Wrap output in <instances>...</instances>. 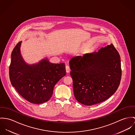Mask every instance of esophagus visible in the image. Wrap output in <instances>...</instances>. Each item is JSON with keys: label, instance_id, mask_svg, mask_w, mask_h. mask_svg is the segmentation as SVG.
Segmentation results:
<instances>
[{"label": "esophagus", "instance_id": "34e87169", "mask_svg": "<svg viewBox=\"0 0 135 135\" xmlns=\"http://www.w3.org/2000/svg\"><path fill=\"white\" fill-rule=\"evenodd\" d=\"M66 73H69L70 71V67L68 65H66Z\"/></svg>", "mask_w": 135, "mask_h": 135}]
</instances>
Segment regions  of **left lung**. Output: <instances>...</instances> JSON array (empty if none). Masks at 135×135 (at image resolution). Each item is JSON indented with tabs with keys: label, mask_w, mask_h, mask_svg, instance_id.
Masks as SVG:
<instances>
[{
	"label": "left lung",
	"mask_w": 135,
	"mask_h": 135,
	"mask_svg": "<svg viewBox=\"0 0 135 135\" xmlns=\"http://www.w3.org/2000/svg\"><path fill=\"white\" fill-rule=\"evenodd\" d=\"M75 98L91 105L102 103L118 89L121 79L120 58L112 44L97 52L77 56L69 61Z\"/></svg>",
	"instance_id": "left-lung-1"
}]
</instances>
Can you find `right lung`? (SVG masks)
<instances>
[{
    "instance_id": "1",
    "label": "right lung",
    "mask_w": 135,
    "mask_h": 135,
    "mask_svg": "<svg viewBox=\"0 0 135 135\" xmlns=\"http://www.w3.org/2000/svg\"><path fill=\"white\" fill-rule=\"evenodd\" d=\"M21 43L16 45L11 53L9 67L11 84L29 102L44 103L51 98L54 86L66 74L65 64H53L45 58L28 64L22 56Z\"/></svg>"
}]
</instances>
